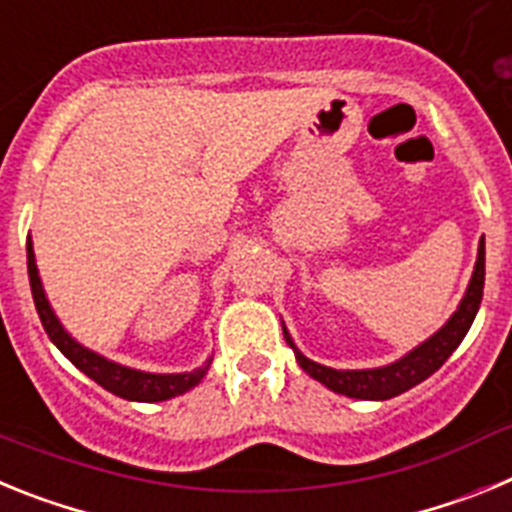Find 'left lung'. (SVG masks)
<instances>
[{"instance_id": "obj_1", "label": "left lung", "mask_w": 512, "mask_h": 512, "mask_svg": "<svg viewBox=\"0 0 512 512\" xmlns=\"http://www.w3.org/2000/svg\"><path fill=\"white\" fill-rule=\"evenodd\" d=\"M482 289H485V241L479 243V256L477 266H474L472 282H469L467 295L461 300L459 310L451 315V320L438 330L436 336L428 338L425 343H420L415 351H410L405 359L395 361L390 366H382V369H361V372H338V369H330V366L315 364L307 356H302L295 348L292 338L287 336L284 330V338L292 348H295V356L300 361V366L310 374L312 379L323 382L328 390L338 392V395L356 397V400H390V397L402 395L408 392L410 387L420 384L423 379L431 377L436 369H441V364L454 354V348L459 346L461 338L467 336L469 325H472L474 315L479 310V302H482Z\"/></svg>"}]
</instances>
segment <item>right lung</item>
Returning a JSON list of instances; mask_svg holds the SVG:
<instances>
[{"label":"right lung","mask_w":512,"mask_h":512,"mask_svg":"<svg viewBox=\"0 0 512 512\" xmlns=\"http://www.w3.org/2000/svg\"><path fill=\"white\" fill-rule=\"evenodd\" d=\"M27 274H30V289H33L35 310H38L45 333L51 336V341L61 348V354L66 356L76 369H81L87 377H92L94 382L102 384L104 390L112 392V395L138 402L169 400V397L187 392L194 384H200L202 377H205L207 366L210 364H205L202 369L189 374H146L128 369V366L112 364V361L102 359V356L89 351V348L79 346V343L61 328V323H58L56 315H53L51 305L45 300L43 284H40L38 277V266H35L33 243L30 241H27Z\"/></svg>","instance_id":"add662e5"}]
</instances>
